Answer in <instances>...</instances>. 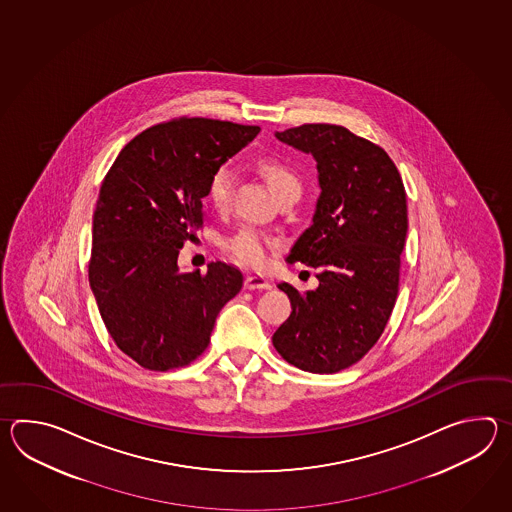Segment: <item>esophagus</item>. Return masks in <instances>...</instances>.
Instances as JSON below:
<instances>
[{"label": "esophagus", "instance_id": "obj_1", "mask_svg": "<svg viewBox=\"0 0 512 512\" xmlns=\"http://www.w3.org/2000/svg\"><path fill=\"white\" fill-rule=\"evenodd\" d=\"M272 283L261 274H249L245 278V289H271Z\"/></svg>", "mask_w": 512, "mask_h": 512}]
</instances>
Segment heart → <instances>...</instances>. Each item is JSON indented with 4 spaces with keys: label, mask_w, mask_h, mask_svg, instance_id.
Listing matches in <instances>:
<instances>
[{
    "label": "heart",
    "mask_w": 512,
    "mask_h": 512,
    "mask_svg": "<svg viewBox=\"0 0 512 512\" xmlns=\"http://www.w3.org/2000/svg\"><path fill=\"white\" fill-rule=\"evenodd\" d=\"M260 168L261 174L265 175L274 196L280 197L291 194V192H302V183H300L298 175L294 174L287 164L280 163V161H263ZM234 185H236L234 168L230 164H221L208 179V201L219 210L229 207ZM227 247L245 265L261 267L267 263V258H269L271 240L261 230L245 227L227 241Z\"/></svg>",
    "instance_id": "heart-1"
}]
</instances>
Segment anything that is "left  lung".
<instances>
[{
  "instance_id": "8db88e82",
  "label": "left lung",
  "mask_w": 512,
  "mask_h": 512,
  "mask_svg": "<svg viewBox=\"0 0 512 512\" xmlns=\"http://www.w3.org/2000/svg\"><path fill=\"white\" fill-rule=\"evenodd\" d=\"M274 137L315 159L320 196L285 258L318 269V287L278 283L293 311L272 344L300 370L335 373L375 346L392 315L408 232L403 179L388 153L342 126L304 124Z\"/></svg>"
}]
</instances>
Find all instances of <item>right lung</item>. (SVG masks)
Returning <instances> with one entry per match:
<instances>
[{
	"label": "right lung",
	"instance_id": "add662e5",
	"mask_svg": "<svg viewBox=\"0 0 512 512\" xmlns=\"http://www.w3.org/2000/svg\"><path fill=\"white\" fill-rule=\"evenodd\" d=\"M258 133L197 117L157 124L122 148L100 186L89 285L115 344L146 370L196 360L240 293V269L212 261L183 272L177 258L203 225L210 175Z\"/></svg>",
	"mask_w": 512,
	"mask_h": 512
}]
</instances>
